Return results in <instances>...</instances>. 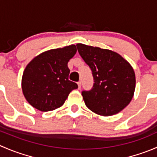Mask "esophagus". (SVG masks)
I'll return each instance as SVG.
<instances>
[{
	"mask_svg": "<svg viewBox=\"0 0 157 157\" xmlns=\"http://www.w3.org/2000/svg\"><path fill=\"white\" fill-rule=\"evenodd\" d=\"M77 85H78V89L79 90H80V88H81V82L80 81L77 82Z\"/></svg>",
	"mask_w": 157,
	"mask_h": 157,
	"instance_id": "obj_1",
	"label": "esophagus"
}]
</instances>
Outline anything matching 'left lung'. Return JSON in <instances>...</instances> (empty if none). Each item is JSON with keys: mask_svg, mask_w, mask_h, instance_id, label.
Instances as JSON below:
<instances>
[{"mask_svg": "<svg viewBox=\"0 0 157 157\" xmlns=\"http://www.w3.org/2000/svg\"><path fill=\"white\" fill-rule=\"evenodd\" d=\"M79 54L90 67L94 83L82 96L89 109L98 115L117 114L130 103L135 90V74L119 54L78 43Z\"/></svg>", "mask_w": 157, "mask_h": 157, "instance_id": "8db88e82", "label": "left lung"}]
</instances>
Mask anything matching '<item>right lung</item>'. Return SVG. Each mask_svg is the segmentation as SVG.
<instances>
[{"label":"right lung","instance_id":"right-lung-1","mask_svg":"<svg viewBox=\"0 0 157 157\" xmlns=\"http://www.w3.org/2000/svg\"><path fill=\"white\" fill-rule=\"evenodd\" d=\"M77 52L74 45L42 52L27 64L22 77L23 95L32 106L42 112L55 110L78 88L68 80L69 60Z\"/></svg>","mask_w":157,"mask_h":157}]
</instances>
